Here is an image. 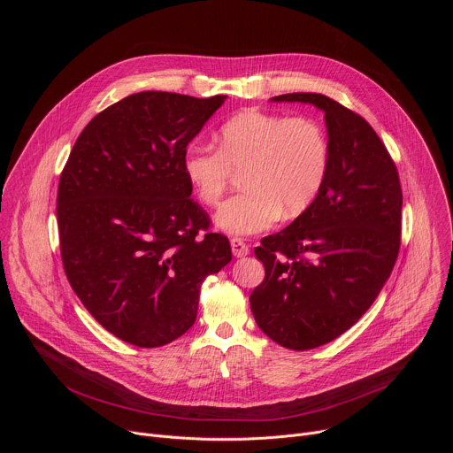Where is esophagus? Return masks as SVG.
<instances>
[{"instance_id": "obj_1", "label": "esophagus", "mask_w": 453, "mask_h": 453, "mask_svg": "<svg viewBox=\"0 0 453 453\" xmlns=\"http://www.w3.org/2000/svg\"><path fill=\"white\" fill-rule=\"evenodd\" d=\"M231 249L236 257H243L249 254V245L242 238H231Z\"/></svg>"}]
</instances>
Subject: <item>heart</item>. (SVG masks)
<instances>
[{
  "label": "heart",
  "mask_w": 453,
  "mask_h": 453,
  "mask_svg": "<svg viewBox=\"0 0 453 453\" xmlns=\"http://www.w3.org/2000/svg\"><path fill=\"white\" fill-rule=\"evenodd\" d=\"M217 149L191 145L182 170L199 201L219 206L243 170L245 189L229 199L215 222L231 234H256L271 229L281 215L304 213L326 182L330 143L322 127L310 118L247 109L220 125Z\"/></svg>",
  "instance_id": "b5f03b06"
}]
</instances>
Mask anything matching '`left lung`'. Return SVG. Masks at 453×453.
<instances>
[{
    "label": "left lung",
    "instance_id": "1",
    "mask_svg": "<svg viewBox=\"0 0 453 453\" xmlns=\"http://www.w3.org/2000/svg\"><path fill=\"white\" fill-rule=\"evenodd\" d=\"M325 111L330 168L313 204L254 254L265 278L249 301L256 325L287 349L306 351L348 332L389 280L402 242V184L374 128L319 93H288Z\"/></svg>",
    "mask_w": 453,
    "mask_h": 453
}]
</instances>
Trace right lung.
I'll return each instance as SVG.
<instances>
[{
  "label": "right lung",
  "mask_w": 453,
  "mask_h": 453,
  "mask_svg": "<svg viewBox=\"0 0 453 453\" xmlns=\"http://www.w3.org/2000/svg\"><path fill=\"white\" fill-rule=\"evenodd\" d=\"M224 95L143 91L98 112L57 191L64 273L86 310L138 348H159L197 319L201 285L231 262L193 201L182 156Z\"/></svg>",
  "instance_id": "add662e5"
}]
</instances>
